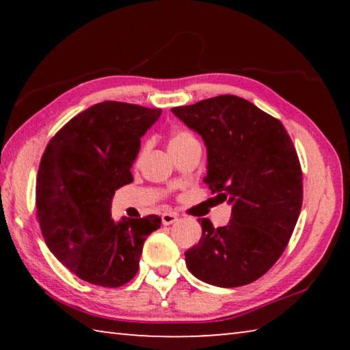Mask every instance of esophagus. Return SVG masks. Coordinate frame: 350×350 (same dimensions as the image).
<instances>
[{
  "mask_svg": "<svg viewBox=\"0 0 350 350\" xmlns=\"http://www.w3.org/2000/svg\"><path fill=\"white\" fill-rule=\"evenodd\" d=\"M177 221V215L174 213H163L162 215V224L163 225H171Z\"/></svg>",
  "mask_w": 350,
  "mask_h": 350,
  "instance_id": "34e87169",
  "label": "esophagus"
}]
</instances>
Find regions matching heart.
I'll use <instances>...</instances> for the list:
<instances>
[{
	"instance_id": "heart-1",
	"label": "heart",
	"mask_w": 350,
	"mask_h": 350,
	"mask_svg": "<svg viewBox=\"0 0 350 350\" xmlns=\"http://www.w3.org/2000/svg\"><path fill=\"white\" fill-rule=\"evenodd\" d=\"M193 142H198V139L194 137L193 133L187 131V129H177L173 134H171L170 137V151H174V150H179V148L185 146L188 144H193ZM146 145H142L140 150L137 152V161L142 157V154H144Z\"/></svg>"
}]
</instances>
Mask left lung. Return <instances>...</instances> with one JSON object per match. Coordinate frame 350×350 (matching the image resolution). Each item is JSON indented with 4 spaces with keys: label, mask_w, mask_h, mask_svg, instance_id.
<instances>
[{
    "label": "left lung",
    "mask_w": 350,
    "mask_h": 350,
    "mask_svg": "<svg viewBox=\"0 0 350 350\" xmlns=\"http://www.w3.org/2000/svg\"><path fill=\"white\" fill-rule=\"evenodd\" d=\"M208 150L204 182L233 205L225 227L202 225L185 252L188 270L217 287H239L267 273L286 250L303 205V171L282 123L245 98L217 96L173 108Z\"/></svg>",
    "instance_id": "8db88e82"
}]
</instances>
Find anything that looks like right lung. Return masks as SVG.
<instances>
[{
  "mask_svg": "<svg viewBox=\"0 0 350 350\" xmlns=\"http://www.w3.org/2000/svg\"><path fill=\"white\" fill-rule=\"evenodd\" d=\"M161 109L102 102L80 112L49 140L41 157L35 206L49 250L94 286L116 288L133 280L146 236L162 219H111L114 191L133 182L140 137Z\"/></svg>",
  "mask_w": 350,
  "mask_h": 350,
  "instance_id": "1",
  "label": "right lung"
}]
</instances>
